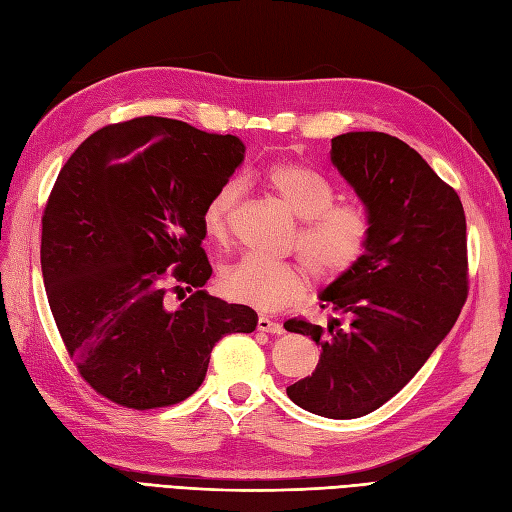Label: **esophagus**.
<instances>
[{
    "mask_svg": "<svg viewBox=\"0 0 512 512\" xmlns=\"http://www.w3.org/2000/svg\"><path fill=\"white\" fill-rule=\"evenodd\" d=\"M260 332H267V334H282L284 332V328H282V323H278V321H271V319H267V317H258V326H256Z\"/></svg>",
    "mask_w": 512,
    "mask_h": 512,
    "instance_id": "esophagus-1",
    "label": "esophagus"
}]
</instances>
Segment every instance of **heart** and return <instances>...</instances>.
Wrapping results in <instances>:
<instances>
[{"label": "heart", "instance_id": "obj_1", "mask_svg": "<svg viewBox=\"0 0 512 512\" xmlns=\"http://www.w3.org/2000/svg\"><path fill=\"white\" fill-rule=\"evenodd\" d=\"M265 189L295 215L299 230L293 241L306 263H280L247 254L221 271L226 297L265 313L297 304L308 293V267L319 280H336L352 271L371 241V217L360 202H334L332 184L297 162H273L263 173ZM241 189L221 184L202 210V228L213 243L230 239Z\"/></svg>", "mask_w": 512, "mask_h": 512}]
</instances>
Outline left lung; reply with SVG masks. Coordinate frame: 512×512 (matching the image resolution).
Segmentation results:
<instances>
[{
	"label": "left lung",
	"mask_w": 512,
	"mask_h": 512,
	"mask_svg": "<svg viewBox=\"0 0 512 512\" xmlns=\"http://www.w3.org/2000/svg\"><path fill=\"white\" fill-rule=\"evenodd\" d=\"M330 160L369 210L371 241L319 295L345 326L284 323L321 347L313 376L286 395L308 413L356 419L400 393L454 328L467 299V223L452 186L391 134L334 136Z\"/></svg>",
	"instance_id": "1"
}]
</instances>
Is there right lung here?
I'll return each instance as SVG.
<instances>
[{"label":"right lung","instance_id":"1","mask_svg":"<svg viewBox=\"0 0 512 512\" xmlns=\"http://www.w3.org/2000/svg\"><path fill=\"white\" fill-rule=\"evenodd\" d=\"M243 158L239 136L139 117L97 130L60 169L43 282L80 376L110 402L178 404L204 382L221 336L256 330L252 308L202 291L213 273L202 210ZM171 279L192 293L176 311L164 304Z\"/></svg>","mask_w":512,"mask_h":512}]
</instances>
